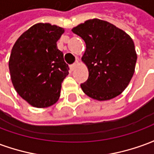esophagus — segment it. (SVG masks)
I'll use <instances>...</instances> for the list:
<instances>
[{
	"label": "esophagus",
	"mask_w": 154,
	"mask_h": 154,
	"mask_svg": "<svg viewBox=\"0 0 154 154\" xmlns=\"http://www.w3.org/2000/svg\"><path fill=\"white\" fill-rule=\"evenodd\" d=\"M79 64H80V63H79L78 61H76V62H75V63H74L70 67L71 69H72V70H74V69H75V68H76Z\"/></svg>",
	"instance_id": "obj_1"
}]
</instances>
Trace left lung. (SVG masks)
Masks as SVG:
<instances>
[{"instance_id": "1", "label": "left lung", "mask_w": 154, "mask_h": 154, "mask_svg": "<svg viewBox=\"0 0 154 154\" xmlns=\"http://www.w3.org/2000/svg\"><path fill=\"white\" fill-rule=\"evenodd\" d=\"M72 31L86 43L82 61L89 72L81 87L94 100H108L125 91L134 73L137 54L134 41L116 25L92 19Z\"/></svg>"}]
</instances>
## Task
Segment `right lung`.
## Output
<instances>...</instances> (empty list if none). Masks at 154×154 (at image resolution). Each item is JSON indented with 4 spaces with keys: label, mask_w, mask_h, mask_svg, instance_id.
<instances>
[{
    "label": "right lung",
    "mask_w": 154,
    "mask_h": 154,
    "mask_svg": "<svg viewBox=\"0 0 154 154\" xmlns=\"http://www.w3.org/2000/svg\"><path fill=\"white\" fill-rule=\"evenodd\" d=\"M64 29L38 23L24 32L9 59L11 79L16 92L32 106L46 108L57 102L68 66L57 41Z\"/></svg>",
    "instance_id": "obj_1"
}]
</instances>
